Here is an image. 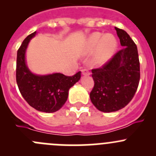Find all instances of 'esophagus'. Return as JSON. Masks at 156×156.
I'll list each match as a JSON object with an SVG mask.
<instances>
[{
  "label": "esophagus",
  "mask_w": 156,
  "mask_h": 156,
  "mask_svg": "<svg viewBox=\"0 0 156 156\" xmlns=\"http://www.w3.org/2000/svg\"><path fill=\"white\" fill-rule=\"evenodd\" d=\"M81 72H82V74H83V75H90L89 70H88V69H82V70H81Z\"/></svg>",
  "instance_id": "obj_1"
}]
</instances>
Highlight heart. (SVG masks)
Listing matches in <instances>:
<instances>
[{"label":"heart","instance_id":"b5f03b06","mask_svg":"<svg viewBox=\"0 0 156 156\" xmlns=\"http://www.w3.org/2000/svg\"><path fill=\"white\" fill-rule=\"evenodd\" d=\"M94 61L97 65H103L111 58L117 48V41L112 34H103L94 32L89 37L87 44V52L92 53L96 50Z\"/></svg>","mask_w":156,"mask_h":156}]
</instances>
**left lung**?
Listing matches in <instances>:
<instances>
[{
	"instance_id": "left-lung-1",
	"label": "left lung",
	"mask_w": 156,
	"mask_h": 156,
	"mask_svg": "<svg viewBox=\"0 0 156 156\" xmlns=\"http://www.w3.org/2000/svg\"><path fill=\"white\" fill-rule=\"evenodd\" d=\"M115 29L123 48L101 68L92 69L94 86L90 98L94 106L103 112L126 106L133 99L140 78L136 45L126 31Z\"/></svg>"
}]
</instances>
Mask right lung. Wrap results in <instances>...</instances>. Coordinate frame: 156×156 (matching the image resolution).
Listing matches in <instances>:
<instances>
[{
    "mask_svg": "<svg viewBox=\"0 0 156 156\" xmlns=\"http://www.w3.org/2000/svg\"><path fill=\"white\" fill-rule=\"evenodd\" d=\"M35 34L34 31L28 35L17 51L16 83L22 96L31 107L44 112H54L65 104L69 90L79 81L81 72H77L72 76L61 73L47 75L33 74L26 66V51L30 40Z\"/></svg>",
    "mask_w": 156,
    "mask_h": 156,
    "instance_id": "obj_1",
    "label": "right lung"
}]
</instances>
